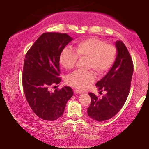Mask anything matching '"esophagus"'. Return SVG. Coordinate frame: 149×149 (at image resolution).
Here are the masks:
<instances>
[{"instance_id": "esophagus-1", "label": "esophagus", "mask_w": 149, "mask_h": 149, "mask_svg": "<svg viewBox=\"0 0 149 149\" xmlns=\"http://www.w3.org/2000/svg\"><path fill=\"white\" fill-rule=\"evenodd\" d=\"M74 93H77V94H81V93L82 92H81V91H80L79 90L75 89V90H74Z\"/></svg>"}]
</instances>
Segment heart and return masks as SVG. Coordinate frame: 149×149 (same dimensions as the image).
<instances>
[{
  "label": "heart",
  "instance_id": "obj_1",
  "mask_svg": "<svg viewBox=\"0 0 149 149\" xmlns=\"http://www.w3.org/2000/svg\"><path fill=\"white\" fill-rule=\"evenodd\" d=\"M116 48L102 40L90 37L79 41L75 51L69 47L62 50L60 63L64 69L69 70L75 67L78 58L86 59L87 69L92 70L98 75L105 74L114 64L116 58ZM95 75L93 71H75L66 77V83L70 86L84 89L88 84L94 82Z\"/></svg>",
  "mask_w": 149,
  "mask_h": 149
}]
</instances>
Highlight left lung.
I'll use <instances>...</instances> for the list:
<instances>
[{
    "instance_id": "left-lung-1",
    "label": "left lung",
    "mask_w": 149,
    "mask_h": 149,
    "mask_svg": "<svg viewBox=\"0 0 149 149\" xmlns=\"http://www.w3.org/2000/svg\"><path fill=\"white\" fill-rule=\"evenodd\" d=\"M115 45L118 54L114 64L108 74L96 84L100 92L106 91L107 94L102 99H98L95 94L89 93L91 101L87 114L98 122L114 117L123 107L130 93L133 72L132 57L122 41H117Z\"/></svg>"
}]
</instances>
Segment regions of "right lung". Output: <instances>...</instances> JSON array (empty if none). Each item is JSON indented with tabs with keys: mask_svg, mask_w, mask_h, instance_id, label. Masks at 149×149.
Returning <instances> with one entry per match:
<instances>
[{
	"mask_svg": "<svg viewBox=\"0 0 149 149\" xmlns=\"http://www.w3.org/2000/svg\"><path fill=\"white\" fill-rule=\"evenodd\" d=\"M73 39L66 33H42L26 54L22 85L29 107L37 116L54 121L64 113L66 103L73 96L70 87L50 91V87L61 81L59 77L60 56Z\"/></svg>",
	"mask_w": 149,
	"mask_h": 149,
	"instance_id": "obj_1",
	"label": "right lung"
}]
</instances>
